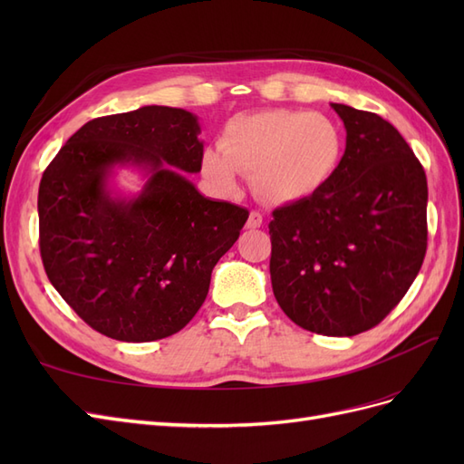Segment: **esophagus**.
<instances>
[{
    "label": "esophagus",
    "mask_w": 464,
    "mask_h": 464,
    "mask_svg": "<svg viewBox=\"0 0 464 464\" xmlns=\"http://www.w3.org/2000/svg\"><path fill=\"white\" fill-rule=\"evenodd\" d=\"M261 224H263V215L259 213V210H251L249 218H247V222H246V227H247L249 230H254V228H259Z\"/></svg>",
    "instance_id": "1"
}]
</instances>
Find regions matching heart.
<instances>
[{"mask_svg": "<svg viewBox=\"0 0 464 464\" xmlns=\"http://www.w3.org/2000/svg\"><path fill=\"white\" fill-rule=\"evenodd\" d=\"M344 139L331 118L305 110H266L230 120L220 149H205L203 176L232 193L240 172L271 203L298 201L327 184L341 164Z\"/></svg>", "mask_w": 464, "mask_h": 464, "instance_id": "obj_1", "label": "heart"}]
</instances>
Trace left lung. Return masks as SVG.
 Listing matches in <instances>:
<instances>
[{"label": "left lung", "mask_w": 464, "mask_h": 464, "mask_svg": "<svg viewBox=\"0 0 464 464\" xmlns=\"http://www.w3.org/2000/svg\"><path fill=\"white\" fill-rule=\"evenodd\" d=\"M346 130L339 168L310 198L273 210L271 283L305 331L354 336L395 307L428 247V181L382 116L331 104Z\"/></svg>", "instance_id": "left-lung-1"}]
</instances>
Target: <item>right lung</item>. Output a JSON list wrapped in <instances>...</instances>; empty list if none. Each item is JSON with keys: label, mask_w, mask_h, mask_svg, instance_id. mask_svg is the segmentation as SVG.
Listing matches in <instances>:
<instances>
[{"label": "right lung", "mask_w": 464, "mask_h": 464, "mask_svg": "<svg viewBox=\"0 0 464 464\" xmlns=\"http://www.w3.org/2000/svg\"><path fill=\"white\" fill-rule=\"evenodd\" d=\"M199 133L198 116L181 108L96 118L42 174L46 275L73 312L110 339L149 343L184 329L249 217L244 207L203 198L186 178L201 170ZM116 165L146 172L133 198L109 189Z\"/></svg>", "instance_id": "1"}]
</instances>
